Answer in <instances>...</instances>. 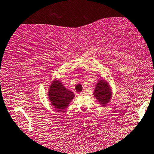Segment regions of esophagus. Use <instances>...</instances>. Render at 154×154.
<instances>
[{
    "label": "esophagus",
    "mask_w": 154,
    "mask_h": 154,
    "mask_svg": "<svg viewBox=\"0 0 154 154\" xmlns=\"http://www.w3.org/2000/svg\"><path fill=\"white\" fill-rule=\"evenodd\" d=\"M85 91H81L80 93V96H83V95H85Z\"/></svg>",
    "instance_id": "1"
}]
</instances>
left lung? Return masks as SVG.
I'll list each match as a JSON object with an SVG mask.
<instances>
[{
    "instance_id": "8db88e82",
    "label": "left lung",
    "mask_w": 154,
    "mask_h": 154,
    "mask_svg": "<svg viewBox=\"0 0 154 154\" xmlns=\"http://www.w3.org/2000/svg\"><path fill=\"white\" fill-rule=\"evenodd\" d=\"M94 94L97 100L103 106L107 105L112 97V92L110 91L107 82L103 80H99Z\"/></svg>"
}]
</instances>
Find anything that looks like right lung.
Returning a JSON list of instances; mask_svg holds the SVG:
<instances>
[{"label":"right lung","instance_id":"1","mask_svg":"<svg viewBox=\"0 0 154 154\" xmlns=\"http://www.w3.org/2000/svg\"><path fill=\"white\" fill-rule=\"evenodd\" d=\"M48 95L54 108L58 111H62L68 107L74 97V94L67 90L58 80L53 81L49 88Z\"/></svg>","mask_w":154,"mask_h":154}]
</instances>
